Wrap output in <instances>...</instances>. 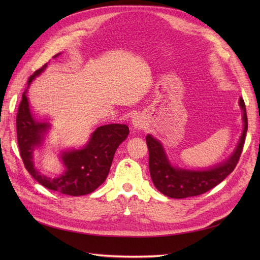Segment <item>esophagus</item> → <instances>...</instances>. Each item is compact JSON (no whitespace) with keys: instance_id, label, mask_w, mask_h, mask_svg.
<instances>
[{"instance_id":"34e87169","label":"esophagus","mask_w":260,"mask_h":260,"mask_svg":"<svg viewBox=\"0 0 260 260\" xmlns=\"http://www.w3.org/2000/svg\"><path fill=\"white\" fill-rule=\"evenodd\" d=\"M132 127L135 128L137 131H141L145 128V120L143 119V117L137 116L135 117V119L132 120Z\"/></svg>"}]
</instances>
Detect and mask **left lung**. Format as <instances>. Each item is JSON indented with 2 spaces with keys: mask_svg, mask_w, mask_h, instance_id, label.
<instances>
[{
  "mask_svg": "<svg viewBox=\"0 0 260 260\" xmlns=\"http://www.w3.org/2000/svg\"><path fill=\"white\" fill-rule=\"evenodd\" d=\"M239 104L243 112L244 122L239 143L229 158L210 168L193 170L172 166L162 144L153 136H146L149 174L157 190L171 199H185L211 190L231 174L240 159L248 127L245 103L242 98H240Z\"/></svg>",
  "mask_w": 260,
  "mask_h": 260,
  "instance_id": "8db88e82",
  "label": "left lung"
}]
</instances>
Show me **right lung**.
I'll return each instance as SVG.
<instances>
[{"label": "right lung", "instance_id": "add662e5", "mask_svg": "<svg viewBox=\"0 0 260 260\" xmlns=\"http://www.w3.org/2000/svg\"><path fill=\"white\" fill-rule=\"evenodd\" d=\"M58 55L60 53L53 58ZM46 67L48 64L30 76L28 86ZM27 90L28 88L22 93L16 118L18 146L26 169L39 183L52 191L72 196L92 193L106 180L116 149L129 135L128 125L111 123L96 128L83 147L60 152L59 158L65 170L56 178H49L35 167L34 152L42 146L51 124L35 119L30 111Z\"/></svg>", "mask_w": 260, "mask_h": 260}]
</instances>
